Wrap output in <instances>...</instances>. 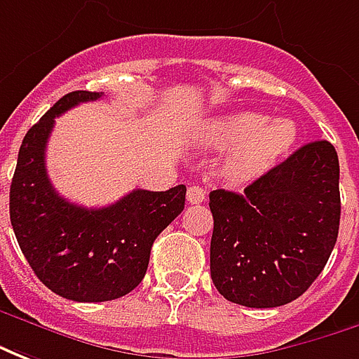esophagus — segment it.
I'll return each instance as SVG.
<instances>
[{
    "instance_id": "esophagus-1",
    "label": "esophagus",
    "mask_w": 359,
    "mask_h": 359,
    "mask_svg": "<svg viewBox=\"0 0 359 359\" xmlns=\"http://www.w3.org/2000/svg\"><path fill=\"white\" fill-rule=\"evenodd\" d=\"M207 197V191L201 187V185H191L189 189H187V201L191 203V205H197V203H203Z\"/></svg>"
}]
</instances>
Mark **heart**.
I'll return each mask as SVG.
<instances>
[{
    "label": "heart",
    "mask_w": 359,
    "mask_h": 359,
    "mask_svg": "<svg viewBox=\"0 0 359 359\" xmlns=\"http://www.w3.org/2000/svg\"><path fill=\"white\" fill-rule=\"evenodd\" d=\"M203 141L215 149L238 144L226 158V175L248 182L265 174L296 141V126L259 111H238L212 119L201 131Z\"/></svg>",
    "instance_id": "heart-1"
}]
</instances>
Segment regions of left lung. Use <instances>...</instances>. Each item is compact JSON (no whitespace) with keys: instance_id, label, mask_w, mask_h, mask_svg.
<instances>
[{"instance_id":"1","label":"left lung","mask_w":359,"mask_h":359,"mask_svg":"<svg viewBox=\"0 0 359 359\" xmlns=\"http://www.w3.org/2000/svg\"><path fill=\"white\" fill-rule=\"evenodd\" d=\"M338 177L334 147L313 141L243 193L210 191V276L228 302L278 307L313 284L338 238Z\"/></svg>"}]
</instances>
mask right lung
I'll return each instance as SVG.
<instances>
[{
    "instance_id": "obj_1",
    "label": "right lung",
    "mask_w": 359,
    "mask_h": 359,
    "mask_svg": "<svg viewBox=\"0 0 359 359\" xmlns=\"http://www.w3.org/2000/svg\"><path fill=\"white\" fill-rule=\"evenodd\" d=\"M98 98L102 93L65 94L30 127L9 191V216L22 255L44 286L73 302H108L137 288L152 243L185 205V185L135 189L102 208L79 207L53 189L46 144L55 116Z\"/></svg>"
}]
</instances>
